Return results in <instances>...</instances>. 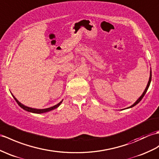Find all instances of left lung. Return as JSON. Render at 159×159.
<instances>
[{
  "instance_id": "1",
  "label": "left lung",
  "mask_w": 159,
  "mask_h": 159,
  "mask_svg": "<svg viewBox=\"0 0 159 159\" xmlns=\"http://www.w3.org/2000/svg\"><path fill=\"white\" fill-rule=\"evenodd\" d=\"M151 79H152V70H150V78H149V80H148V84H147V86H146V89H145V90H144V91L143 92V93H142V95H141V96H140L138 99H137V101H136L134 104L133 105H131V106H129V107H128V108H127H127H132V107H134V106H135V105H137L138 103L142 100V98H143V96H144L145 95V94H146V93L147 92V90H148V87H149V86H150V82H151Z\"/></svg>"
}]
</instances>
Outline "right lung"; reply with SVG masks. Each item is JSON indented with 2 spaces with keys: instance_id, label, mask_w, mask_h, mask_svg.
Listing matches in <instances>:
<instances>
[{
  "instance_id": "1",
  "label": "right lung",
  "mask_w": 159,
  "mask_h": 159,
  "mask_svg": "<svg viewBox=\"0 0 159 159\" xmlns=\"http://www.w3.org/2000/svg\"><path fill=\"white\" fill-rule=\"evenodd\" d=\"M11 95H13V98L15 99V100L16 101V102L18 104V105H19L21 108H23L24 110H26V111L29 112H32V113H36V114H42V113H45V112H49V111H51V110H53L55 108H58L59 106H60V105L61 104L63 100H61L60 103H58L57 104L55 105L52 107H50V108H45V109H36V108H30V107H28V106H24V104H22L21 103H20L19 101L17 100V99L16 98V97L14 96V95L11 93Z\"/></svg>"
}]
</instances>
